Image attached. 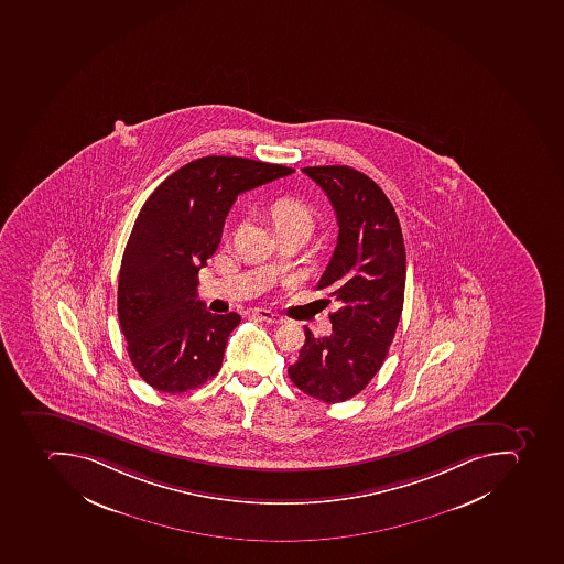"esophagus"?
I'll return each instance as SVG.
<instances>
[{"label":"esophagus","instance_id":"1","mask_svg":"<svg viewBox=\"0 0 564 564\" xmlns=\"http://www.w3.org/2000/svg\"><path fill=\"white\" fill-rule=\"evenodd\" d=\"M252 315L260 318V321L267 322V324H283V322H286L284 316L278 315V313L271 312V310H262V307L254 310Z\"/></svg>","mask_w":564,"mask_h":564}]
</instances>
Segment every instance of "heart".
Listing matches in <instances>:
<instances>
[{"label": "heart", "instance_id": "b5f03b06", "mask_svg": "<svg viewBox=\"0 0 564 564\" xmlns=\"http://www.w3.org/2000/svg\"><path fill=\"white\" fill-rule=\"evenodd\" d=\"M269 217L278 235L290 231L310 235L315 226V214L312 213V208L292 196L275 199L269 208Z\"/></svg>", "mask_w": 564, "mask_h": 564}]
</instances>
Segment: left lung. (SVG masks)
<instances>
[{"instance_id":"left-lung-1","label":"left lung","mask_w":564,"mask_h":564,"mask_svg":"<svg viewBox=\"0 0 564 564\" xmlns=\"http://www.w3.org/2000/svg\"><path fill=\"white\" fill-rule=\"evenodd\" d=\"M338 219V243L316 289L338 302L333 333L306 343L289 368L302 392L327 403L356 397L386 361L405 293V246L397 213L370 176L348 166L302 167ZM329 302V299H327Z\"/></svg>"}]
</instances>
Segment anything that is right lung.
Listing matches in <instances>:
<instances>
[{
	"label": "right lung",
	"mask_w": 564,
	"mask_h": 564,
	"mask_svg": "<svg viewBox=\"0 0 564 564\" xmlns=\"http://www.w3.org/2000/svg\"><path fill=\"white\" fill-rule=\"evenodd\" d=\"M295 172L281 164L210 155L167 176L138 214L118 278V321L132 366L163 392L199 388L221 370L240 316L214 315L198 272L221 242L240 193Z\"/></svg>",
	"instance_id": "right-lung-1"
}]
</instances>
